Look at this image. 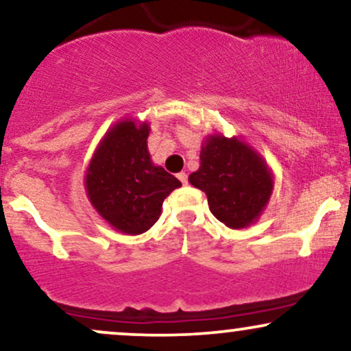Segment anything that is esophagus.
Returning a JSON list of instances; mask_svg holds the SVG:
<instances>
[{
  "label": "esophagus",
  "instance_id": "34e87169",
  "mask_svg": "<svg viewBox=\"0 0 351 351\" xmlns=\"http://www.w3.org/2000/svg\"><path fill=\"white\" fill-rule=\"evenodd\" d=\"M178 180H180L183 184H188V175H186V173H184V171L178 173Z\"/></svg>",
  "mask_w": 351,
  "mask_h": 351
}]
</instances>
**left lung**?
<instances>
[{"instance_id": "left-lung-1", "label": "left lung", "mask_w": 351, "mask_h": 351, "mask_svg": "<svg viewBox=\"0 0 351 351\" xmlns=\"http://www.w3.org/2000/svg\"><path fill=\"white\" fill-rule=\"evenodd\" d=\"M199 158L188 181L206 193L214 217L230 229L258 221L274 186L273 171L258 152L239 137L213 134L202 142Z\"/></svg>"}]
</instances>
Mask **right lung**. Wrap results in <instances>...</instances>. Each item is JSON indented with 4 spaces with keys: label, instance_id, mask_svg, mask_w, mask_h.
I'll return each mask as SVG.
<instances>
[{
    "label": "right lung",
    "instance_id": "add662e5",
    "mask_svg": "<svg viewBox=\"0 0 351 351\" xmlns=\"http://www.w3.org/2000/svg\"><path fill=\"white\" fill-rule=\"evenodd\" d=\"M150 125L124 117L108 129L90 160L84 191L96 213L125 235L143 234L158 221L165 197L181 183L152 162Z\"/></svg>",
    "mask_w": 351,
    "mask_h": 351
}]
</instances>
